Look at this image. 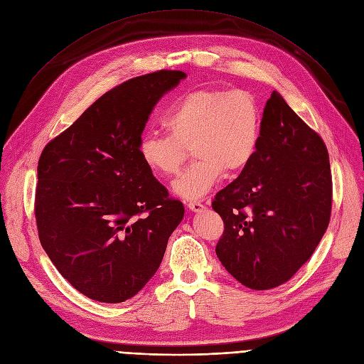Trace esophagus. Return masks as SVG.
I'll list each match as a JSON object with an SVG mask.
<instances>
[{"mask_svg": "<svg viewBox=\"0 0 364 364\" xmlns=\"http://www.w3.org/2000/svg\"><path fill=\"white\" fill-rule=\"evenodd\" d=\"M187 207H188V210L193 211V213H200V211H203V210H205V205H202V203H200V202H198V200L188 202V203H187Z\"/></svg>", "mask_w": 364, "mask_h": 364, "instance_id": "34e87169", "label": "esophagus"}]
</instances>
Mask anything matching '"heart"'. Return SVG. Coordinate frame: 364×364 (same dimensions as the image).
<instances>
[{"mask_svg": "<svg viewBox=\"0 0 364 364\" xmlns=\"http://www.w3.org/2000/svg\"><path fill=\"white\" fill-rule=\"evenodd\" d=\"M164 124L169 135L149 132L141 138L139 159L154 176L169 178L180 171L191 149L198 161L172 183V192L198 200L225 172H241L252 161L262 132V109L247 90L200 87L184 93Z\"/></svg>", "mask_w": 364, "mask_h": 364, "instance_id": "obj_1", "label": "heart"}]
</instances>
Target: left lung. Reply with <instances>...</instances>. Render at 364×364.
Here are the masks:
<instances>
[{
  "instance_id": "8db88e82",
  "label": "left lung",
  "mask_w": 364,
  "mask_h": 364,
  "mask_svg": "<svg viewBox=\"0 0 364 364\" xmlns=\"http://www.w3.org/2000/svg\"><path fill=\"white\" fill-rule=\"evenodd\" d=\"M213 208L225 221L217 257L252 290L289 281L320 244L331 210L328 153L277 90L263 109L255 157Z\"/></svg>"
}]
</instances>
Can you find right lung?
I'll return each mask as SVG.
<instances>
[{"instance_id": "1", "label": "right lung", "mask_w": 364, "mask_h": 364, "mask_svg": "<svg viewBox=\"0 0 364 364\" xmlns=\"http://www.w3.org/2000/svg\"><path fill=\"white\" fill-rule=\"evenodd\" d=\"M183 78L162 70L108 90L40 156V242L60 275L98 302L120 304L143 289L184 217L138 154L154 105Z\"/></svg>"}]
</instances>
